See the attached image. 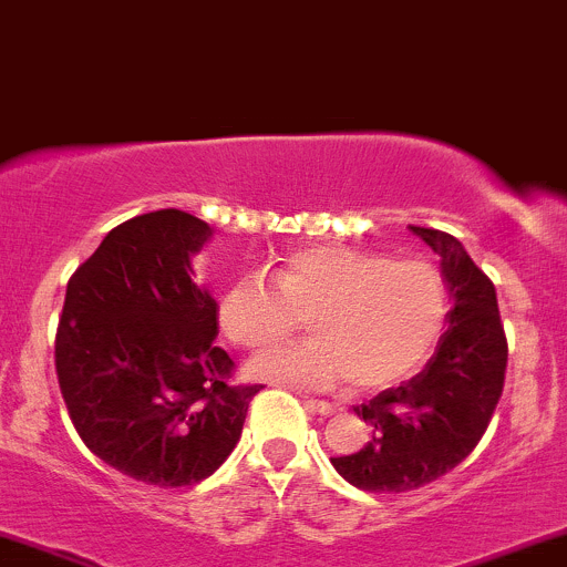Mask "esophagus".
Wrapping results in <instances>:
<instances>
[{
    "label": "esophagus",
    "instance_id": "34e87169",
    "mask_svg": "<svg viewBox=\"0 0 567 567\" xmlns=\"http://www.w3.org/2000/svg\"><path fill=\"white\" fill-rule=\"evenodd\" d=\"M306 405H308V411L321 413V416H332V413L338 411V405H334V403H327V400H313V398H308V400H306Z\"/></svg>",
    "mask_w": 567,
    "mask_h": 567
}]
</instances>
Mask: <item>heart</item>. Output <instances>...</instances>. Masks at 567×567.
<instances>
[{
    "instance_id": "1",
    "label": "heart",
    "mask_w": 567,
    "mask_h": 567,
    "mask_svg": "<svg viewBox=\"0 0 567 567\" xmlns=\"http://www.w3.org/2000/svg\"><path fill=\"white\" fill-rule=\"evenodd\" d=\"M218 327L243 351H261L308 327L316 338L265 351L248 364L270 381L375 392L416 373L449 321V286L424 259H389L349 246L286 254L272 286L254 272L218 291Z\"/></svg>"
}]
</instances>
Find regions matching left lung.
<instances>
[{
  "mask_svg": "<svg viewBox=\"0 0 567 567\" xmlns=\"http://www.w3.org/2000/svg\"><path fill=\"white\" fill-rule=\"evenodd\" d=\"M411 229L441 257L452 310L422 373L354 408L370 437L359 452L332 456V465L364 492L419 489L452 471L476 449L503 394L508 343L495 284L456 237Z\"/></svg>",
  "mask_w": 567,
  "mask_h": 567,
  "instance_id": "8db88e82",
  "label": "left lung"
}]
</instances>
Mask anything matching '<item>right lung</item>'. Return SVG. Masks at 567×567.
<instances>
[{"label":"right lung","instance_id":"add662e5","mask_svg":"<svg viewBox=\"0 0 567 567\" xmlns=\"http://www.w3.org/2000/svg\"><path fill=\"white\" fill-rule=\"evenodd\" d=\"M213 229L164 208L118 224L66 284L56 375L83 443L151 486L208 478L261 386H233L216 300L194 281Z\"/></svg>","mask_w":567,"mask_h":567}]
</instances>
